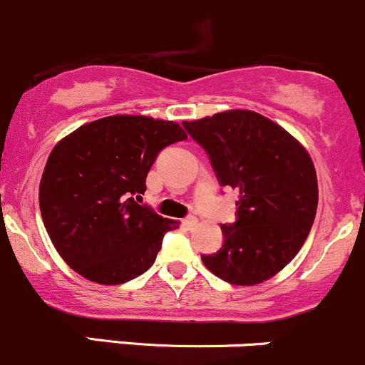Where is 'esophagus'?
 I'll return each mask as SVG.
<instances>
[{
    "label": "esophagus",
    "mask_w": 365,
    "mask_h": 365,
    "mask_svg": "<svg viewBox=\"0 0 365 365\" xmlns=\"http://www.w3.org/2000/svg\"><path fill=\"white\" fill-rule=\"evenodd\" d=\"M197 225H198V221H197V217H193V215H187V217L182 219V226L186 230H193Z\"/></svg>",
    "instance_id": "esophagus-1"
}]
</instances>
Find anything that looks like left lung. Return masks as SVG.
<instances>
[{"mask_svg":"<svg viewBox=\"0 0 365 365\" xmlns=\"http://www.w3.org/2000/svg\"><path fill=\"white\" fill-rule=\"evenodd\" d=\"M203 148L221 186L237 187V219L222 225V245L202 256L233 285L272 278L292 261L317 214L319 186L312 158L287 130L247 109L182 121Z\"/></svg>","mask_w":365,"mask_h":365,"instance_id":"8db88e82","label":"left lung"}]
</instances>
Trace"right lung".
Returning a JSON list of instances; mask_svg holds the SVG:
<instances>
[{"label": "right lung", "mask_w": 365, "mask_h": 365, "mask_svg": "<svg viewBox=\"0 0 365 365\" xmlns=\"http://www.w3.org/2000/svg\"><path fill=\"white\" fill-rule=\"evenodd\" d=\"M174 121L108 116L76 128L48 156L40 209L57 252L74 272L104 285L151 268L175 222L140 205L163 148L186 139Z\"/></svg>", "instance_id": "obj_1"}]
</instances>
